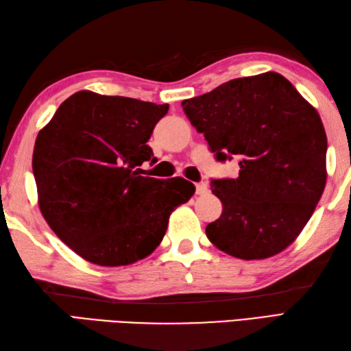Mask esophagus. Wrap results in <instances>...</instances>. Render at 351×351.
<instances>
[{"mask_svg":"<svg viewBox=\"0 0 351 351\" xmlns=\"http://www.w3.org/2000/svg\"><path fill=\"white\" fill-rule=\"evenodd\" d=\"M206 191H208V187L205 182L196 184V195H206Z\"/></svg>","mask_w":351,"mask_h":351,"instance_id":"esophagus-1","label":"esophagus"}]
</instances>
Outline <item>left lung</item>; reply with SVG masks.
<instances>
[{"label":"left lung","mask_w":351,"mask_h":351,"mask_svg":"<svg viewBox=\"0 0 351 351\" xmlns=\"http://www.w3.org/2000/svg\"><path fill=\"white\" fill-rule=\"evenodd\" d=\"M219 161L238 160L234 180H213L220 217L206 226L215 247L265 259L295 241L326 187L327 137L318 111L278 72L230 80L182 101Z\"/></svg>","instance_id":"left-lung-1"}]
</instances>
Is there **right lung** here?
<instances>
[{"label": "right lung", "instance_id": "1", "mask_svg": "<svg viewBox=\"0 0 351 351\" xmlns=\"http://www.w3.org/2000/svg\"><path fill=\"white\" fill-rule=\"evenodd\" d=\"M169 104L81 90L37 134L33 173L49 228L78 256L122 267L151 255L170 214L195 195L181 176H141L156 162L146 143Z\"/></svg>", "mask_w": 351, "mask_h": 351}]
</instances>
